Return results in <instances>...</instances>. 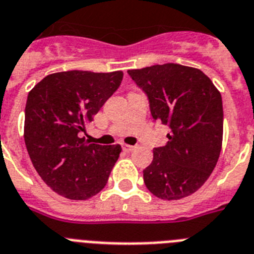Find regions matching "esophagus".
Instances as JSON below:
<instances>
[{
  "label": "esophagus",
  "instance_id": "esophagus-1",
  "mask_svg": "<svg viewBox=\"0 0 254 254\" xmlns=\"http://www.w3.org/2000/svg\"><path fill=\"white\" fill-rule=\"evenodd\" d=\"M123 149L127 152H130V151H133L134 147L133 145H129V144H123Z\"/></svg>",
  "mask_w": 254,
  "mask_h": 254
}]
</instances>
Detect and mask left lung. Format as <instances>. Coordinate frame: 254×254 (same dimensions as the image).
<instances>
[{"instance_id":"1","label":"left lung","mask_w":254,"mask_h":254,"mask_svg":"<svg viewBox=\"0 0 254 254\" xmlns=\"http://www.w3.org/2000/svg\"><path fill=\"white\" fill-rule=\"evenodd\" d=\"M145 93L153 120L170 127L167 143L153 148L143 170L145 187L166 200L188 197L206 183L222 144L221 94L200 70L179 64L127 70Z\"/></svg>"}]
</instances>
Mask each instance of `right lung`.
I'll list each match as a JSON object with an SVG mask.
<instances>
[{"instance_id": "obj_1", "label": "right lung", "mask_w": 254, "mask_h": 254, "mask_svg": "<svg viewBox=\"0 0 254 254\" xmlns=\"http://www.w3.org/2000/svg\"><path fill=\"white\" fill-rule=\"evenodd\" d=\"M123 71L71 70L47 75L28 94L24 139L32 164L57 194L84 200L100 193L121 152L80 138L118 90Z\"/></svg>"}]
</instances>
